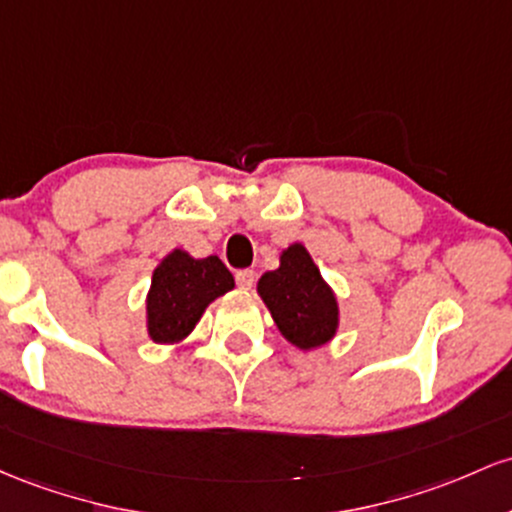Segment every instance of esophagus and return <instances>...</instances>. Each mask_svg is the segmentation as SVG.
I'll list each match as a JSON object with an SVG mask.
<instances>
[{
  "instance_id": "obj_1",
  "label": "esophagus",
  "mask_w": 512,
  "mask_h": 512,
  "mask_svg": "<svg viewBox=\"0 0 512 512\" xmlns=\"http://www.w3.org/2000/svg\"><path fill=\"white\" fill-rule=\"evenodd\" d=\"M237 285L241 287V290H251L254 287V280H256V273L251 271V268H244V271H237Z\"/></svg>"
}]
</instances>
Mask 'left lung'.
Returning a JSON list of instances; mask_svg holds the SVG:
<instances>
[{
  "mask_svg": "<svg viewBox=\"0 0 512 512\" xmlns=\"http://www.w3.org/2000/svg\"><path fill=\"white\" fill-rule=\"evenodd\" d=\"M256 290L292 346L312 350L336 336V295L302 244L287 246L280 254V266L263 273Z\"/></svg>",
  "mask_w": 512,
  "mask_h": 512,
  "instance_id": "1",
  "label": "left lung"
}]
</instances>
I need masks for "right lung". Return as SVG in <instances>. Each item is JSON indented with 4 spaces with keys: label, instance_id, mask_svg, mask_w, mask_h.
I'll use <instances>...</instances> for the list:
<instances>
[{
    "label": "right lung",
    "instance_id": "obj_1",
    "mask_svg": "<svg viewBox=\"0 0 512 512\" xmlns=\"http://www.w3.org/2000/svg\"><path fill=\"white\" fill-rule=\"evenodd\" d=\"M234 287L232 273L217 256L193 258L174 249L154 268L147 292V333L154 343H181L205 307Z\"/></svg>",
    "mask_w": 512,
    "mask_h": 512
}]
</instances>
